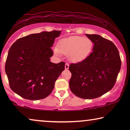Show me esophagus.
Returning <instances> with one entry per match:
<instances>
[{
	"label": "esophagus",
	"instance_id": "esophagus-1",
	"mask_svg": "<svg viewBox=\"0 0 130 130\" xmlns=\"http://www.w3.org/2000/svg\"><path fill=\"white\" fill-rule=\"evenodd\" d=\"M69 67V64L68 63H66L65 64V69H68Z\"/></svg>",
	"mask_w": 130,
	"mask_h": 130
}]
</instances>
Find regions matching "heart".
<instances>
[{"instance_id":"heart-1","label":"heart","mask_w":130,"mask_h":130,"mask_svg":"<svg viewBox=\"0 0 130 130\" xmlns=\"http://www.w3.org/2000/svg\"><path fill=\"white\" fill-rule=\"evenodd\" d=\"M92 45V41L88 38L72 37L61 40L58 47L56 46L53 48V51L58 57L62 54L67 55L70 61L77 63L83 61L89 56Z\"/></svg>"}]
</instances>
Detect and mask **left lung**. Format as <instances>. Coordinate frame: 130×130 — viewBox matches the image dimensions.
I'll use <instances>...</instances> for the list:
<instances>
[{
  "label": "left lung",
  "mask_w": 130,
  "mask_h": 130,
  "mask_svg": "<svg viewBox=\"0 0 130 130\" xmlns=\"http://www.w3.org/2000/svg\"><path fill=\"white\" fill-rule=\"evenodd\" d=\"M93 43L92 52L82 61L69 66L70 89L79 98L91 99L112 89L120 71V53L112 41L97 34H86Z\"/></svg>",
  "instance_id": "1"
}]
</instances>
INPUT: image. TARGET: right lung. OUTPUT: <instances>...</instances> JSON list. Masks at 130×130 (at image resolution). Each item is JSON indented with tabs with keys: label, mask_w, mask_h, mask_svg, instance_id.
Here are the masks:
<instances>
[{
	"label": "right lung",
	"mask_w": 130,
	"mask_h": 130,
	"mask_svg": "<svg viewBox=\"0 0 130 130\" xmlns=\"http://www.w3.org/2000/svg\"><path fill=\"white\" fill-rule=\"evenodd\" d=\"M60 31H44L18 39L10 47L5 72L11 89L29 100L48 96L56 80L64 70L65 63H53L51 47Z\"/></svg>",
	"instance_id": "right-lung-1"
}]
</instances>
